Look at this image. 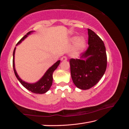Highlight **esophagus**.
Here are the masks:
<instances>
[{
    "label": "esophagus",
    "mask_w": 129,
    "mask_h": 129,
    "mask_svg": "<svg viewBox=\"0 0 129 129\" xmlns=\"http://www.w3.org/2000/svg\"><path fill=\"white\" fill-rule=\"evenodd\" d=\"M61 60L62 61H67V57L66 56H63L61 58Z\"/></svg>",
    "instance_id": "34e87169"
}]
</instances>
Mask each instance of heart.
Segmentation results:
<instances>
[{"label": "heart", "instance_id": "heart-1", "mask_svg": "<svg viewBox=\"0 0 129 129\" xmlns=\"http://www.w3.org/2000/svg\"><path fill=\"white\" fill-rule=\"evenodd\" d=\"M76 37H73L72 38V40H76ZM85 45V40L84 38L82 37H80V38H78L77 40H76V48L77 51H80L82 48H84Z\"/></svg>", "mask_w": 129, "mask_h": 129}]
</instances>
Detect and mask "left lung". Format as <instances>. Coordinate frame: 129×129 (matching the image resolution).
Listing matches in <instances>:
<instances>
[{
	"label": "left lung",
	"instance_id": "8db88e82",
	"mask_svg": "<svg viewBox=\"0 0 129 129\" xmlns=\"http://www.w3.org/2000/svg\"><path fill=\"white\" fill-rule=\"evenodd\" d=\"M88 30V48L81 54L80 59L69 60L71 77L74 84L82 90L89 89L99 82L107 67L104 43L94 32Z\"/></svg>",
	"mask_w": 129,
	"mask_h": 129
}]
</instances>
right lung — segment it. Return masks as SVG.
Wrapping results in <instances>:
<instances>
[{
	"label": "right lung",
	"instance_id": "right-lung-1",
	"mask_svg": "<svg viewBox=\"0 0 129 129\" xmlns=\"http://www.w3.org/2000/svg\"><path fill=\"white\" fill-rule=\"evenodd\" d=\"M34 32L33 30L32 31H29V32L21 38L20 41H19L16 45H17L21 43V41H23L24 39L27 38V37L30 35L32 32ZM15 49H16V47L15 48L14 50V52H13V68H14L15 75L16 76L17 80L19 81V82L21 83V84L26 89L29 91H30L31 92L36 94H44L46 93L47 91L49 90V89L51 88L52 82H53V72L55 71L57 68L58 67L60 63V60H58L51 67L49 68L47 70L46 72L45 73L44 75L41 77L40 80H39L38 82L35 83H33V84H30V83H28L25 81H24L21 78L19 77V76L17 75V73L16 71L15 68Z\"/></svg>",
	"mask_w": 129,
	"mask_h": 129
}]
</instances>
